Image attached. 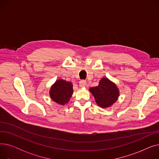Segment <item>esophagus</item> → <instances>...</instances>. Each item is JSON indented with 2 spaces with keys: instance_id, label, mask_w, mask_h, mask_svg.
Masks as SVG:
<instances>
[{
  "instance_id": "obj_1",
  "label": "esophagus",
  "mask_w": 159,
  "mask_h": 159,
  "mask_svg": "<svg viewBox=\"0 0 159 159\" xmlns=\"http://www.w3.org/2000/svg\"><path fill=\"white\" fill-rule=\"evenodd\" d=\"M86 86V81L84 80H82L79 82V86L81 88H84Z\"/></svg>"
}]
</instances>
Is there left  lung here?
<instances>
[{
	"mask_svg": "<svg viewBox=\"0 0 159 159\" xmlns=\"http://www.w3.org/2000/svg\"><path fill=\"white\" fill-rule=\"evenodd\" d=\"M89 91L95 98L97 104L102 108L111 106L119 98V89L114 82L104 77L96 87L90 88Z\"/></svg>",
	"mask_w": 159,
	"mask_h": 159,
	"instance_id": "left-lung-1",
	"label": "left lung"
}]
</instances>
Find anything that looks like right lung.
Masks as SVG:
<instances>
[{
  "mask_svg": "<svg viewBox=\"0 0 159 159\" xmlns=\"http://www.w3.org/2000/svg\"><path fill=\"white\" fill-rule=\"evenodd\" d=\"M73 93V84L71 82L58 79L50 88L49 96L54 102L64 105L69 102Z\"/></svg>",
  "mask_w": 159,
  "mask_h": 159,
  "instance_id": "add662e5",
  "label": "right lung"
}]
</instances>
